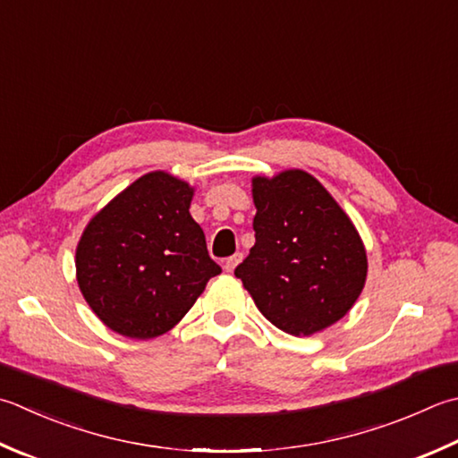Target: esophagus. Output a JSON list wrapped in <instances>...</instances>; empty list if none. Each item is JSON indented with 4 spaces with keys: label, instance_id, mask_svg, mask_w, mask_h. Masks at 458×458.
Here are the masks:
<instances>
[{
    "label": "esophagus",
    "instance_id": "34e87169",
    "mask_svg": "<svg viewBox=\"0 0 458 458\" xmlns=\"http://www.w3.org/2000/svg\"><path fill=\"white\" fill-rule=\"evenodd\" d=\"M242 252H236L234 256H230V258H226V262H224V270L226 272H234L236 270V266L242 262Z\"/></svg>",
    "mask_w": 458,
    "mask_h": 458
}]
</instances>
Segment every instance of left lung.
Returning <instances> with one entry per match:
<instances>
[{
  "instance_id": "8db88e82",
  "label": "left lung",
  "mask_w": 458,
  "mask_h": 458,
  "mask_svg": "<svg viewBox=\"0 0 458 458\" xmlns=\"http://www.w3.org/2000/svg\"><path fill=\"white\" fill-rule=\"evenodd\" d=\"M256 244L234 274L258 310L290 335L342 319L367 277L365 246L334 196L303 170L252 181Z\"/></svg>"
}]
</instances>
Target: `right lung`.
Wrapping results in <instances>:
<instances>
[{
  "mask_svg": "<svg viewBox=\"0 0 458 458\" xmlns=\"http://www.w3.org/2000/svg\"><path fill=\"white\" fill-rule=\"evenodd\" d=\"M194 188L163 170L140 176L87 224L77 284L116 334L150 339L181 321L222 267L191 216Z\"/></svg>",
  "mask_w": 458,
  "mask_h": 458,
  "instance_id": "right-lung-1",
  "label": "right lung"
}]
</instances>
